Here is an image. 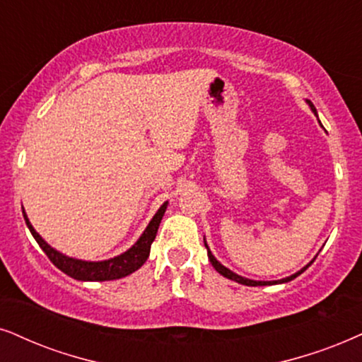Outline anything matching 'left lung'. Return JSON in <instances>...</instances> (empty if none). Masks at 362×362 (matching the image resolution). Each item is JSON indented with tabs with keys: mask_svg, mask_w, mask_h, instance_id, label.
Here are the masks:
<instances>
[{
	"mask_svg": "<svg viewBox=\"0 0 362 362\" xmlns=\"http://www.w3.org/2000/svg\"><path fill=\"white\" fill-rule=\"evenodd\" d=\"M309 103V107H310V110H313V112L315 113V108H314V105H313V102H308ZM205 247H207V244H205ZM207 255H209V260H210V264L214 265L215 267V271H217L218 274H222L223 277H227V279H230V281H235V282H239V284H244V286H252V287H257V286H269V284H276V282H289V281H292V279H296L297 276H299V274H303L305 269L309 267L310 264L314 262H310L309 265H305V267L303 269V271H299V272H296L294 276H291V277H286V279H282V281H276V282H262V281H250V279H245V277H240V276H237V274H234L232 271H228L227 267H223V265L218 262L217 259L214 257L212 255V252H210L209 250V247H207Z\"/></svg>",
	"mask_w": 362,
	"mask_h": 362,
	"instance_id": "left-lung-1",
	"label": "left lung"
}]
</instances>
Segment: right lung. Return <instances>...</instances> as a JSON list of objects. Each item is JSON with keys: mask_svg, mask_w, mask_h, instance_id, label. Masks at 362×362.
<instances>
[{"mask_svg": "<svg viewBox=\"0 0 362 362\" xmlns=\"http://www.w3.org/2000/svg\"><path fill=\"white\" fill-rule=\"evenodd\" d=\"M165 210L167 202L153 215L148 227L145 228V232L141 234V237L136 240V244L132 247V249H128L125 254L118 255V257L103 260V262H85V260L71 259L59 254L58 250H54L53 247H49L47 242L41 239L38 232H36L33 226L30 223L25 210H23V217H25L26 226H28L30 232L33 234L35 240L38 242V245L43 249V252L47 254L48 259L57 265L59 271L65 272L66 276L78 279V281H115V279H122L128 276V274L135 272L136 269H140L141 265L145 264V260L148 259L150 247H152V242L155 240V235H157L160 221H162Z\"/></svg>", "mask_w": 362, "mask_h": 362, "instance_id": "add662e5", "label": "right lung"}]
</instances>
